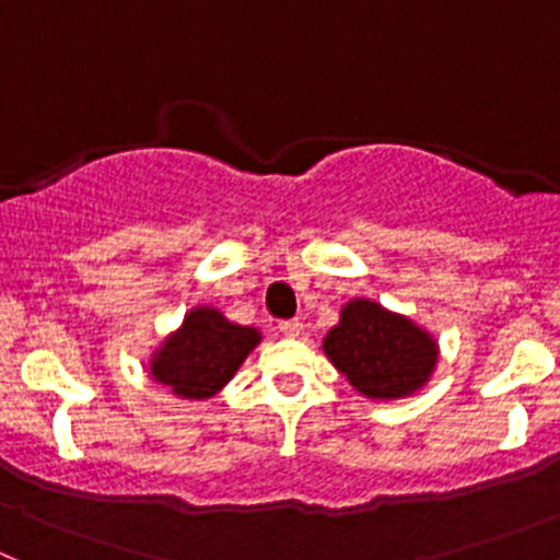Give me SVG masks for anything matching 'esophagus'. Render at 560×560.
<instances>
[{
	"instance_id": "34e87169",
	"label": "esophagus",
	"mask_w": 560,
	"mask_h": 560,
	"mask_svg": "<svg viewBox=\"0 0 560 560\" xmlns=\"http://www.w3.org/2000/svg\"><path fill=\"white\" fill-rule=\"evenodd\" d=\"M279 330H281V336L298 338L303 332V322L301 319H287V322H281Z\"/></svg>"
}]
</instances>
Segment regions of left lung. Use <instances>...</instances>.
<instances>
[{"label":"left lung","instance_id":"8db88e82","mask_svg":"<svg viewBox=\"0 0 560 560\" xmlns=\"http://www.w3.org/2000/svg\"><path fill=\"white\" fill-rule=\"evenodd\" d=\"M327 360L371 400L409 398L431 382L439 343L425 327L369 298H354L322 341Z\"/></svg>","mask_w":560,"mask_h":560}]
</instances>
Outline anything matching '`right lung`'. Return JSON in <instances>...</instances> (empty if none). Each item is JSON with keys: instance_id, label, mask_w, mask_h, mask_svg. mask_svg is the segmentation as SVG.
I'll list each match as a JSON object with an SVG mask.
<instances>
[{"instance_id": "1", "label": "right lung", "mask_w": 560, "mask_h": 560, "mask_svg": "<svg viewBox=\"0 0 560 560\" xmlns=\"http://www.w3.org/2000/svg\"><path fill=\"white\" fill-rule=\"evenodd\" d=\"M262 341L257 327L230 322L219 308L195 306L149 358V376L186 400H208Z\"/></svg>"}]
</instances>
